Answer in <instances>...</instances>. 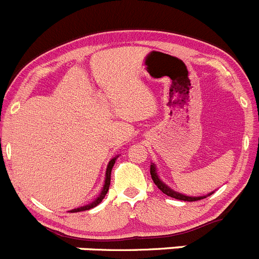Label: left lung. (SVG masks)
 Segmentation results:
<instances>
[{
    "label": "left lung",
    "instance_id": "8db88e82",
    "mask_svg": "<svg viewBox=\"0 0 259 259\" xmlns=\"http://www.w3.org/2000/svg\"><path fill=\"white\" fill-rule=\"evenodd\" d=\"M150 172H151V178H152L153 183L156 184V186H157L158 189H160L161 191H162L163 194H166L167 196H171V198L174 199H178V200H184V201H196V200H201V199L206 198V196L211 195L213 193H209L208 195H203V196H189V195H184V194L179 193V191H175L174 189H171L170 186L166 185L165 183H163L162 180L160 179V176H158L157 174V167H156L155 163H151V168H150Z\"/></svg>",
    "mask_w": 259,
    "mask_h": 259
}]
</instances>
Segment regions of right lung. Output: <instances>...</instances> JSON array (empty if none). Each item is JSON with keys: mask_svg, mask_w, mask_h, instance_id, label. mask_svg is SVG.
I'll use <instances>...</instances> for the list:
<instances>
[{"mask_svg": "<svg viewBox=\"0 0 259 259\" xmlns=\"http://www.w3.org/2000/svg\"><path fill=\"white\" fill-rule=\"evenodd\" d=\"M119 157L118 156H114L113 158H112L111 161L108 162V165H107V170H106V179H104V184H103V188H102V191L101 194L98 195V198L96 199V200H93L92 203L87 204V205L84 206H80V208H75L73 209V210H69V213H78V211H84V210H89V209L94 208V206H97L98 204L102 203V200L104 199V196H106V194L108 193V189H109V185H111V174H112V168H113L114 163H116V160Z\"/></svg>", "mask_w": 259, "mask_h": 259, "instance_id": "right-lung-1", "label": "right lung"}]
</instances>
